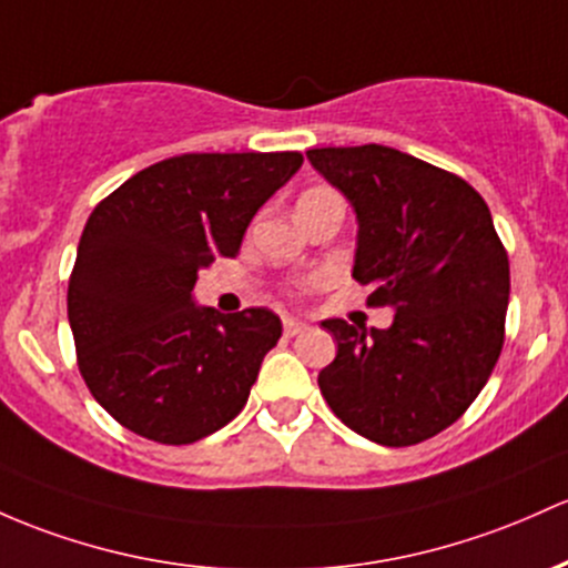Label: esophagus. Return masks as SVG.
I'll return each instance as SVG.
<instances>
[{"instance_id":"34e87169","label":"esophagus","mask_w":568,"mask_h":568,"mask_svg":"<svg viewBox=\"0 0 568 568\" xmlns=\"http://www.w3.org/2000/svg\"><path fill=\"white\" fill-rule=\"evenodd\" d=\"M283 328H285V336H296V334H302L304 328H307V323L296 321V317H285Z\"/></svg>"}]
</instances>
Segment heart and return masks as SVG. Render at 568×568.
I'll return each instance as SVG.
<instances>
[{
    "mask_svg": "<svg viewBox=\"0 0 568 568\" xmlns=\"http://www.w3.org/2000/svg\"><path fill=\"white\" fill-rule=\"evenodd\" d=\"M321 193H332V191H326V189H315V191L304 193V199H307V196H321Z\"/></svg>",
    "mask_w": 568,
    "mask_h": 568,
    "instance_id": "heart-1",
    "label": "heart"
}]
</instances>
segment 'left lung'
<instances>
[{
  "label": "left lung",
  "instance_id": "8db88e82",
  "mask_svg": "<svg viewBox=\"0 0 568 568\" xmlns=\"http://www.w3.org/2000/svg\"><path fill=\"white\" fill-rule=\"evenodd\" d=\"M307 159L358 217L353 277L390 328L323 321L336 358L317 375L355 434L407 447L445 432L488 383L504 345L509 258L488 204L458 174L385 145L313 148Z\"/></svg>",
  "mask_w": 568,
  "mask_h": 568
}]
</instances>
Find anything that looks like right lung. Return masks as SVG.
<instances>
[{
  "instance_id": "obj_1",
  "label": "right lung",
  "mask_w": 568,
  "mask_h": 568,
  "mask_svg": "<svg viewBox=\"0 0 568 568\" xmlns=\"http://www.w3.org/2000/svg\"><path fill=\"white\" fill-rule=\"evenodd\" d=\"M302 161L296 151L172 155L93 207L67 313L80 375L123 428L191 445L242 413L283 323L264 307H196L191 291L199 270L240 253L247 223Z\"/></svg>"
}]
</instances>
